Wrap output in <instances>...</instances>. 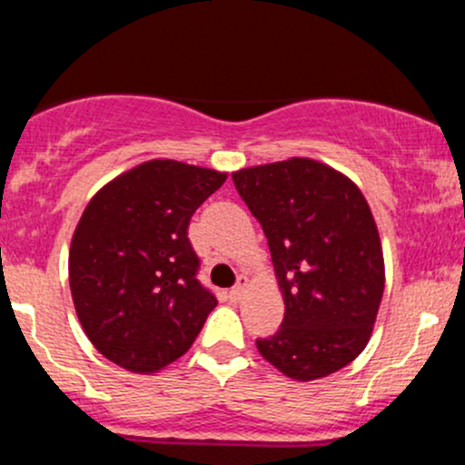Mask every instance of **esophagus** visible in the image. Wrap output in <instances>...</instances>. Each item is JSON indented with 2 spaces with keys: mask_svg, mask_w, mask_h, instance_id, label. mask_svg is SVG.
<instances>
[{
  "mask_svg": "<svg viewBox=\"0 0 465 465\" xmlns=\"http://www.w3.org/2000/svg\"><path fill=\"white\" fill-rule=\"evenodd\" d=\"M244 288H247V277H238V284L229 291V300H233V302L240 300L244 292Z\"/></svg>",
  "mask_w": 465,
  "mask_h": 465,
  "instance_id": "esophagus-1",
  "label": "esophagus"
}]
</instances>
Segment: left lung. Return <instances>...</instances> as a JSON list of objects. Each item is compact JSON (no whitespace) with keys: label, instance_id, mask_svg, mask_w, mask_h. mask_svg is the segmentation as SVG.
I'll list each match as a JSON object with an SVG mask.
<instances>
[{"label":"left lung","instance_id":"left-lung-1","mask_svg":"<svg viewBox=\"0 0 465 465\" xmlns=\"http://www.w3.org/2000/svg\"><path fill=\"white\" fill-rule=\"evenodd\" d=\"M262 225L284 295V322L260 354L295 381L350 365L365 350L385 291L381 238L365 196L312 159L232 174Z\"/></svg>","mask_w":465,"mask_h":465}]
</instances>
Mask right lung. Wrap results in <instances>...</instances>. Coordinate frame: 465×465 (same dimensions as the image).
<instances>
[{"label":"right lung","mask_w":465,"mask_h":465,"mask_svg":"<svg viewBox=\"0 0 465 465\" xmlns=\"http://www.w3.org/2000/svg\"><path fill=\"white\" fill-rule=\"evenodd\" d=\"M225 179L153 159L89 201L69 249V286L84 334L111 362L157 371L199 336L218 300L201 284L188 227Z\"/></svg>","instance_id":"obj_1"}]
</instances>
